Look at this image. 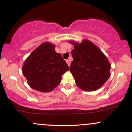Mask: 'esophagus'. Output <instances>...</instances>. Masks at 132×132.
<instances>
[{"label":"esophagus","mask_w":132,"mask_h":132,"mask_svg":"<svg viewBox=\"0 0 132 132\" xmlns=\"http://www.w3.org/2000/svg\"><path fill=\"white\" fill-rule=\"evenodd\" d=\"M66 63H67V64H68V66H70L71 64V60L70 59H68V60H66Z\"/></svg>","instance_id":"esophagus-1"}]
</instances>
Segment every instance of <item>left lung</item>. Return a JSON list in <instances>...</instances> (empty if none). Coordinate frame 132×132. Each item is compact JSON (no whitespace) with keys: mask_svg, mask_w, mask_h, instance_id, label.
<instances>
[{"mask_svg":"<svg viewBox=\"0 0 132 132\" xmlns=\"http://www.w3.org/2000/svg\"><path fill=\"white\" fill-rule=\"evenodd\" d=\"M74 45L71 51L73 61L70 72L78 87L85 91L97 90L110 76L111 65L98 46L88 40L81 43L69 41Z\"/></svg>","mask_w":132,"mask_h":132,"instance_id":"obj_1","label":"left lung"}]
</instances>
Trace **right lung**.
<instances>
[{
	"label": "right lung",
	"mask_w": 132,
	"mask_h": 132,
	"mask_svg": "<svg viewBox=\"0 0 132 132\" xmlns=\"http://www.w3.org/2000/svg\"><path fill=\"white\" fill-rule=\"evenodd\" d=\"M55 45L44 42L32 51L24 62L22 72L30 87L48 92L60 84L61 76L69 70L61 54L55 51Z\"/></svg>",
	"instance_id": "add662e5"
}]
</instances>
